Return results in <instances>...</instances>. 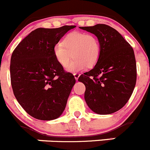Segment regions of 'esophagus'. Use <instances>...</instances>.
Returning a JSON list of instances; mask_svg holds the SVG:
<instances>
[{
    "label": "esophagus",
    "mask_w": 150,
    "mask_h": 150,
    "mask_svg": "<svg viewBox=\"0 0 150 150\" xmlns=\"http://www.w3.org/2000/svg\"><path fill=\"white\" fill-rule=\"evenodd\" d=\"M74 77H75V79L77 81V80H78V79H79V77L80 74H79L76 73V74H74Z\"/></svg>",
    "instance_id": "obj_1"
}]
</instances>
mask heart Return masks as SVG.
Here are the masks:
<instances>
[{"label":"heart","instance_id":"obj_1","mask_svg":"<svg viewBox=\"0 0 150 150\" xmlns=\"http://www.w3.org/2000/svg\"><path fill=\"white\" fill-rule=\"evenodd\" d=\"M53 52L56 60L63 67H66L73 56L74 60L66 69L74 73L97 64L100 55V46L96 35L72 32L65 36L63 43L54 45Z\"/></svg>","mask_w":150,"mask_h":150}]
</instances>
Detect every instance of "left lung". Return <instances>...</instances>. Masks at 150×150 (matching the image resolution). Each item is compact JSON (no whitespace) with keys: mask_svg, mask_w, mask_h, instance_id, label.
Listing matches in <instances>:
<instances>
[{"mask_svg":"<svg viewBox=\"0 0 150 150\" xmlns=\"http://www.w3.org/2000/svg\"><path fill=\"white\" fill-rule=\"evenodd\" d=\"M79 28L96 35L100 46L97 64L78 79L85 85L86 103L98 115L117 112L128 101L136 85V63L133 48L109 25Z\"/></svg>","mask_w":150,"mask_h":150,"instance_id":"8db88e82","label":"left lung"}]
</instances>
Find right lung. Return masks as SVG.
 I'll list each match as a JSON object with an SVG mask.
<instances>
[{
	"label": "right lung",
	"mask_w": 150,
	"mask_h": 150,
	"mask_svg": "<svg viewBox=\"0 0 150 150\" xmlns=\"http://www.w3.org/2000/svg\"><path fill=\"white\" fill-rule=\"evenodd\" d=\"M75 25L37 28L17 45L10 64L14 95L28 115L52 120L63 114L76 79L56 60L54 47Z\"/></svg>",
	"instance_id": "right-lung-1"
}]
</instances>
